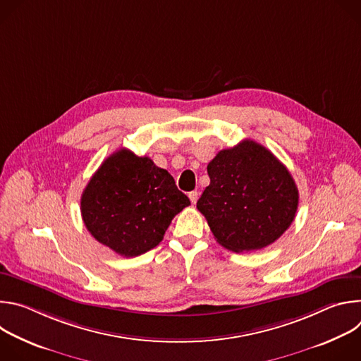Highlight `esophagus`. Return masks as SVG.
I'll return each instance as SVG.
<instances>
[{
  "label": "esophagus",
  "instance_id": "1",
  "mask_svg": "<svg viewBox=\"0 0 361 361\" xmlns=\"http://www.w3.org/2000/svg\"><path fill=\"white\" fill-rule=\"evenodd\" d=\"M188 198H190V201H191L192 204H195V202H197V200H198V192H197V191H191V192H188Z\"/></svg>",
  "mask_w": 361,
  "mask_h": 361
}]
</instances>
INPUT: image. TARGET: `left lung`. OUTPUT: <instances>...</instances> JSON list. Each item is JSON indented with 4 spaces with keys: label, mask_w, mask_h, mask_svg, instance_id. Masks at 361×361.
Returning a JSON list of instances; mask_svg holds the SVG:
<instances>
[{
    "label": "left lung",
    "mask_w": 361,
    "mask_h": 361,
    "mask_svg": "<svg viewBox=\"0 0 361 361\" xmlns=\"http://www.w3.org/2000/svg\"><path fill=\"white\" fill-rule=\"evenodd\" d=\"M210 185L197 209L223 247L241 252L260 250L293 223L297 185L274 154L252 140L221 149L209 163Z\"/></svg>",
    "instance_id": "8db88e82"
}]
</instances>
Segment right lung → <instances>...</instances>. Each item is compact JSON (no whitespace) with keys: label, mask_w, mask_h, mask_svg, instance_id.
Listing matches in <instances>:
<instances>
[{"label":"right lung","mask_w":361,"mask_h":361,"mask_svg":"<svg viewBox=\"0 0 361 361\" xmlns=\"http://www.w3.org/2000/svg\"><path fill=\"white\" fill-rule=\"evenodd\" d=\"M190 205L171 174L127 148L113 152L81 195L87 230L123 257L159 245L171 220Z\"/></svg>","instance_id":"1"}]
</instances>
